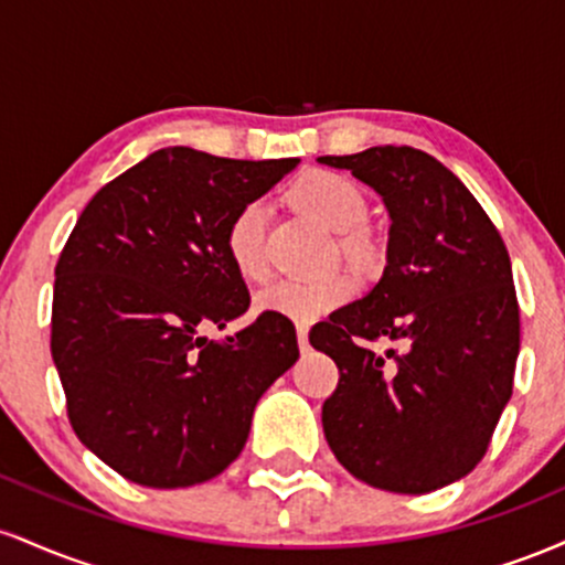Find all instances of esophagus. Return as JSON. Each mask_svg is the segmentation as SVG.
Masks as SVG:
<instances>
[{"instance_id": "esophagus-1", "label": "esophagus", "mask_w": 565, "mask_h": 565, "mask_svg": "<svg viewBox=\"0 0 565 565\" xmlns=\"http://www.w3.org/2000/svg\"><path fill=\"white\" fill-rule=\"evenodd\" d=\"M297 345H300L302 353H308L310 342H308V323H297Z\"/></svg>"}]
</instances>
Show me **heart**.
<instances>
[{"mask_svg":"<svg viewBox=\"0 0 565 565\" xmlns=\"http://www.w3.org/2000/svg\"><path fill=\"white\" fill-rule=\"evenodd\" d=\"M289 199L305 215L316 217L327 228L337 231L340 255L355 270H369L377 263V242L364 225L369 201L364 188L353 178L332 170H308L291 183ZM265 233H268V210H265L263 201H246L228 220L223 238L225 255L244 281L260 284L270 274ZM353 291V278L345 274L313 278V281L281 278L257 295V308L310 323L348 302Z\"/></svg>","mask_w":565,"mask_h":565,"instance_id":"1","label":"heart"}]
</instances>
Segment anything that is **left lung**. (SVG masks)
Segmentation results:
<instances>
[{
	"label": "left lung",
	"instance_id": "8db88e82",
	"mask_svg": "<svg viewBox=\"0 0 565 565\" xmlns=\"http://www.w3.org/2000/svg\"><path fill=\"white\" fill-rule=\"evenodd\" d=\"M319 161L372 185L393 220L377 287L310 329L340 369L323 436L359 481L427 494L481 462L512 395L521 310L508 246L430 153L377 146ZM380 339L385 354L367 348Z\"/></svg>",
	"mask_w": 565,
	"mask_h": 565
}]
</instances>
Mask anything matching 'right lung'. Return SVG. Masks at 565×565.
<instances>
[{
	"label": "right lung",
	"mask_w": 565,
	"mask_h": 565,
	"mask_svg": "<svg viewBox=\"0 0 565 565\" xmlns=\"http://www.w3.org/2000/svg\"><path fill=\"white\" fill-rule=\"evenodd\" d=\"M297 164L161 148L76 220L55 265L50 350L71 427L127 481L183 489L220 476L300 355L295 323L268 310L223 342L201 334L249 308L225 255L228 220Z\"/></svg>",
	"instance_id": "1"
}]
</instances>
